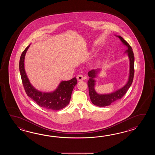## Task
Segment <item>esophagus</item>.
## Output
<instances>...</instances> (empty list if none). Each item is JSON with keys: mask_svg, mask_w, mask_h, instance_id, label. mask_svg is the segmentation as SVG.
I'll use <instances>...</instances> for the list:
<instances>
[{"mask_svg": "<svg viewBox=\"0 0 155 155\" xmlns=\"http://www.w3.org/2000/svg\"><path fill=\"white\" fill-rule=\"evenodd\" d=\"M76 78H77L78 81H82L83 80H85V79H86V77L83 76L82 75L80 74V75H78L77 76Z\"/></svg>", "mask_w": 155, "mask_h": 155, "instance_id": "esophagus-1", "label": "esophagus"}]
</instances>
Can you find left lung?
I'll use <instances>...</instances> for the list:
<instances>
[{
  "mask_svg": "<svg viewBox=\"0 0 155 155\" xmlns=\"http://www.w3.org/2000/svg\"><path fill=\"white\" fill-rule=\"evenodd\" d=\"M121 40L123 44L127 46L128 49L126 50V53L128 54L129 59H130V75L127 84L122 88L119 89L115 92H112L109 94H99L96 92L94 86L95 81L94 79L95 78L97 73H99V70H92L89 71L88 75L90 77L89 80L87 81V85L89 87V92L90 97L93 104L99 107H104L110 105L112 103L121 99L126 93L129 90L130 87L133 81L134 76V61L135 58L134 54L132 51L131 46L129 45L126 40L123 39L121 36H117Z\"/></svg>",
  "mask_w": 155,
  "mask_h": 155,
  "instance_id": "obj_1",
  "label": "left lung"
}]
</instances>
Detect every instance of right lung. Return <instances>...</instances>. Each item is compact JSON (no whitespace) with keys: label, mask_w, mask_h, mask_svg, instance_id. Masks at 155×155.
<instances>
[{"label":"right lung","mask_w":155,"mask_h":155,"mask_svg":"<svg viewBox=\"0 0 155 155\" xmlns=\"http://www.w3.org/2000/svg\"><path fill=\"white\" fill-rule=\"evenodd\" d=\"M29 46L24 50L19 61L20 76L27 95L44 109L57 111L64 108L69 104L73 89L78 83L76 78L60 82L58 87L52 92L45 93L36 90L30 83L24 69L25 55Z\"/></svg>","instance_id":"1"}]
</instances>
